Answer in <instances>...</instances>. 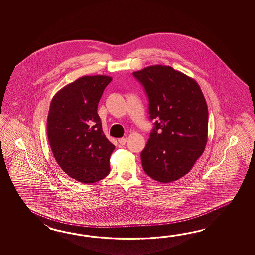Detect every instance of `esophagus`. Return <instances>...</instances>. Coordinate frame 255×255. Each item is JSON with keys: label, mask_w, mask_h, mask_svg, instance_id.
I'll use <instances>...</instances> for the list:
<instances>
[{"label": "esophagus", "mask_w": 255, "mask_h": 255, "mask_svg": "<svg viewBox=\"0 0 255 255\" xmlns=\"http://www.w3.org/2000/svg\"><path fill=\"white\" fill-rule=\"evenodd\" d=\"M119 143H120L121 146H124L126 143H127V138H126V137H122V138H120V139H119Z\"/></svg>", "instance_id": "1"}]
</instances>
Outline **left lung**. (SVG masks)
I'll list each match as a JSON object with an SVG mask.
<instances>
[{
    "label": "left lung",
    "instance_id": "left-lung-1",
    "mask_svg": "<svg viewBox=\"0 0 255 255\" xmlns=\"http://www.w3.org/2000/svg\"><path fill=\"white\" fill-rule=\"evenodd\" d=\"M145 87L149 118L155 127L141 162L151 179L169 183L184 177L204 152L208 141V107L199 84L168 65L133 73Z\"/></svg>",
    "mask_w": 255,
    "mask_h": 255
}]
</instances>
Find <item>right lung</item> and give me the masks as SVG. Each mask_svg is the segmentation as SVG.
I'll return each instance as SVG.
<instances>
[{
  "label": "right lung",
  "mask_w": 255,
  "mask_h": 255,
  "mask_svg": "<svg viewBox=\"0 0 255 255\" xmlns=\"http://www.w3.org/2000/svg\"><path fill=\"white\" fill-rule=\"evenodd\" d=\"M112 77L84 76L54 95L47 117V136L54 158L72 179L90 184L110 171L115 146L102 130L98 105Z\"/></svg>",
  "instance_id": "obj_1"
}]
</instances>
